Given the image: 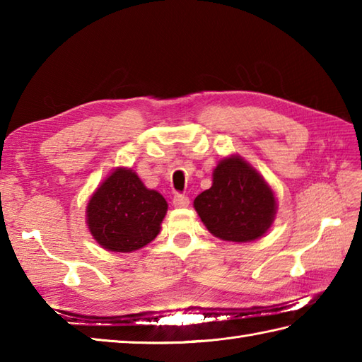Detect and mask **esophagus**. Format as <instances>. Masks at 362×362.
<instances>
[{
	"mask_svg": "<svg viewBox=\"0 0 362 362\" xmlns=\"http://www.w3.org/2000/svg\"><path fill=\"white\" fill-rule=\"evenodd\" d=\"M173 205L175 209H185L189 205V197L185 194H175L173 199Z\"/></svg>",
	"mask_w": 362,
	"mask_h": 362,
	"instance_id": "obj_1",
	"label": "esophagus"
}]
</instances>
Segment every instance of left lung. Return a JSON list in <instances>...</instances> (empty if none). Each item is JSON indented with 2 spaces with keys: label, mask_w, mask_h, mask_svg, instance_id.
<instances>
[{
  "label": "left lung",
  "mask_w": 362,
  "mask_h": 362,
  "mask_svg": "<svg viewBox=\"0 0 362 362\" xmlns=\"http://www.w3.org/2000/svg\"><path fill=\"white\" fill-rule=\"evenodd\" d=\"M194 209L216 238L249 243L272 226L276 202L257 169L240 156H230L214 168L213 185L194 199Z\"/></svg>",
  "instance_id": "obj_1"
}]
</instances>
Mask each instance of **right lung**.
Returning a JSON list of instances; mask_svg holds the SVG:
<instances>
[{
    "instance_id": "add662e5",
    "label": "right lung",
    "mask_w": 362,
    "mask_h": 362,
    "mask_svg": "<svg viewBox=\"0 0 362 362\" xmlns=\"http://www.w3.org/2000/svg\"><path fill=\"white\" fill-rule=\"evenodd\" d=\"M166 211L163 196L146 188L132 169L117 168L90 197L87 224L101 247L126 253L158 235Z\"/></svg>"
}]
</instances>
